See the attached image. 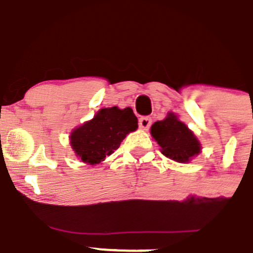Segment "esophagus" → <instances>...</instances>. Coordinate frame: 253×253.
<instances>
[{"instance_id":"1","label":"esophagus","mask_w":253,"mask_h":253,"mask_svg":"<svg viewBox=\"0 0 253 253\" xmlns=\"http://www.w3.org/2000/svg\"><path fill=\"white\" fill-rule=\"evenodd\" d=\"M151 117H141L140 120H138V125H140V127L142 129H147L150 126H151Z\"/></svg>"}]
</instances>
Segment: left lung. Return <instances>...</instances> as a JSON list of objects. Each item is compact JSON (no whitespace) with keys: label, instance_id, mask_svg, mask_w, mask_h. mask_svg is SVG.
<instances>
[{"label":"left lung","instance_id":"8db88e82","mask_svg":"<svg viewBox=\"0 0 253 253\" xmlns=\"http://www.w3.org/2000/svg\"><path fill=\"white\" fill-rule=\"evenodd\" d=\"M151 135L166 158L177 163H188L200 152V143L194 133L174 113H169L163 121L155 122L151 126Z\"/></svg>","mask_w":253,"mask_h":253}]
</instances>
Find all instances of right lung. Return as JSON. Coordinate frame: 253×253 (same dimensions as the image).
I'll list each match as a JSON object with an SVG mask.
<instances>
[{
  "label": "right lung",
  "instance_id": "add662e5",
  "mask_svg": "<svg viewBox=\"0 0 253 253\" xmlns=\"http://www.w3.org/2000/svg\"><path fill=\"white\" fill-rule=\"evenodd\" d=\"M137 127V117L129 107L102 108L93 120L72 132L70 145L83 163L94 165L115 152L127 133Z\"/></svg>",
  "mask_w": 253,
  "mask_h": 253
}]
</instances>
